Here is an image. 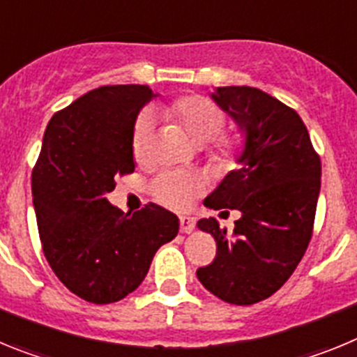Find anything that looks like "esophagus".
<instances>
[{"mask_svg": "<svg viewBox=\"0 0 357 357\" xmlns=\"http://www.w3.org/2000/svg\"><path fill=\"white\" fill-rule=\"evenodd\" d=\"M195 229V220L189 216H181V232L184 234H189V232H193Z\"/></svg>", "mask_w": 357, "mask_h": 357, "instance_id": "34e87169", "label": "esophagus"}]
</instances>
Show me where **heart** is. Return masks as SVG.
I'll return each instance as SVG.
<instances>
[{
  "label": "heart",
  "mask_w": 357,
  "mask_h": 357,
  "mask_svg": "<svg viewBox=\"0 0 357 357\" xmlns=\"http://www.w3.org/2000/svg\"><path fill=\"white\" fill-rule=\"evenodd\" d=\"M160 118L168 119L181 128L193 144H207V160L216 169H230L241 159L247 148V135L243 132L222 134L225 128V112L207 98L188 94L160 105ZM151 125L148 118H139L132 132V155L137 162L144 160L151 143ZM202 191V182L193 175L164 173L153 182V197L173 209H184Z\"/></svg>",
  "instance_id": "obj_1"
}]
</instances>
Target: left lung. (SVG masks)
I'll return each mask as SVG.
<instances>
[{
  "instance_id": "8db88e82",
  "label": "left lung",
  "mask_w": 357,
  "mask_h": 357,
  "mask_svg": "<svg viewBox=\"0 0 357 357\" xmlns=\"http://www.w3.org/2000/svg\"><path fill=\"white\" fill-rule=\"evenodd\" d=\"M213 98L247 132V148L241 168L204 204L241 218L232 234L214 218L198 222L216 241V257L197 277L218 298L252 305L280 289L307 250L321 162L301 116L277 98L248 85L218 87Z\"/></svg>"
}]
</instances>
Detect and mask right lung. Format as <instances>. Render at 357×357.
Masks as SVG:
<instances>
[{
    "mask_svg": "<svg viewBox=\"0 0 357 357\" xmlns=\"http://www.w3.org/2000/svg\"><path fill=\"white\" fill-rule=\"evenodd\" d=\"M153 98L148 85H103L59 110L31 169L40 245L62 284L91 304H112L144 280L178 218L146 204L134 214L110 206L114 176L134 173L132 132Z\"/></svg>",
    "mask_w": 357,
    "mask_h": 357,
    "instance_id": "obj_1",
    "label": "right lung"
}]
</instances>
